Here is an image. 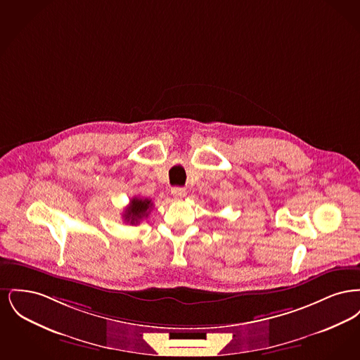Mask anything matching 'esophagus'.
I'll return each mask as SVG.
<instances>
[{"label":"esophagus","mask_w":360,"mask_h":360,"mask_svg":"<svg viewBox=\"0 0 360 360\" xmlns=\"http://www.w3.org/2000/svg\"><path fill=\"white\" fill-rule=\"evenodd\" d=\"M172 195L175 200H181L186 195V190L184 188H172Z\"/></svg>","instance_id":"34e87169"}]
</instances>
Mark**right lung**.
<instances>
[{"label":"right lung","mask_w":360,"mask_h":360,"mask_svg":"<svg viewBox=\"0 0 360 360\" xmlns=\"http://www.w3.org/2000/svg\"><path fill=\"white\" fill-rule=\"evenodd\" d=\"M153 207V202L148 198H140V197H135L131 200L129 205L127 206L122 217L127 223L139 224L140 220H143L144 217L148 216L150 210Z\"/></svg>","instance_id":"add662e5"}]
</instances>
